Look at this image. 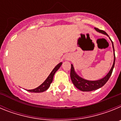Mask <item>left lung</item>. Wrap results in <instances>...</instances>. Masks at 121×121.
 <instances>
[{
  "label": "left lung",
  "instance_id": "8db88e82",
  "mask_svg": "<svg viewBox=\"0 0 121 121\" xmlns=\"http://www.w3.org/2000/svg\"><path fill=\"white\" fill-rule=\"evenodd\" d=\"M95 30L99 32V33H103L104 35H107L106 32H105L104 31L99 30V29L97 28H95ZM108 36V35H107ZM112 44H113V50H114V56H115V58H114V62H113V66H112L111 70H110L108 73L106 75V76H105L104 78L101 79L98 81H87V80L84 79L79 77L78 75H77V74L76 73L74 70L73 65L72 64L71 65V71H70V77H71V79L74 86L78 88L80 90L82 91H90L96 90L98 89V88L102 87V86L106 84V82H107L108 80L109 79L110 77L112 75V72H113V68L115 66V50H114V47H113V42L112 41Z\"/></svg>",
  "mask_w": 121,
  "mask_h": 121
}]
</instances>
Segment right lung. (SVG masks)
<instances>
[{"label": "right lung", "mask_w": 121, "mask_h": 121, "mask_svg": "<svg viewBox=\"0 0 121 121\" xmlns=\"http://www.w3.org/2000/svg\"><path fill=\"white\" fill-rule=\"evenodd\" d=\"M62 64V63L60 62V64H59L56 67H55V68L53 69V71H51V73L50 74V75L48 76V77L47 78V79H46L40 86L37 87L36 88H35V89L29 90L27 91H28L30 92L33 93H41L47 90L49 88V86H50V84H51V83L52 82V81H53V76H54V74H55V73L57 71V70H58L59 68H60V67L61 66Z\"/></svg>", "instance_id": "1"}]
</instances>
